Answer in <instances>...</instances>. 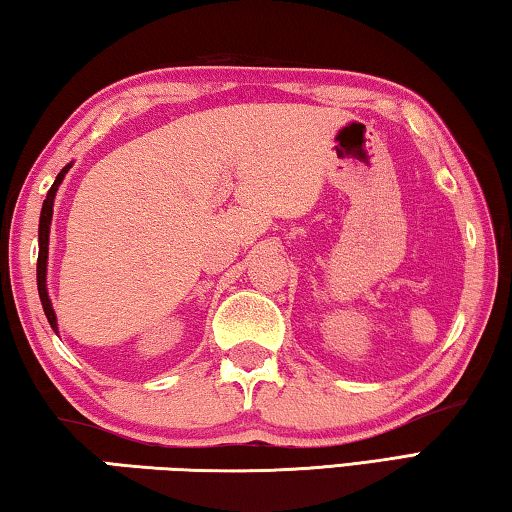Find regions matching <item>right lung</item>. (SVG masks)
Listing matches in <instances>:
<instances>
[{"instance_id":"add662e5","label":"right lung","mask_w":512,"mask_h":512,"mask_svg":"<svg viewBox=\"0 0 512 512\" xmlns=\"http://www.w3.org/2000/svg\"><path fill=\"white\" fill-rule=\"evenodd\" d=\"M72 164H67L63 167V171L58 173L54 185L47 192L45 203H42V212H40V225H38V293H40V302H42V309H45V316L49 320V325L54 332L58 334V323H56V314H54V307H51V300H49V293H47V257H49V228H51V216H54V198L60 183H63L65 173L69 171Z\"/></svg>"}]
</instances>
